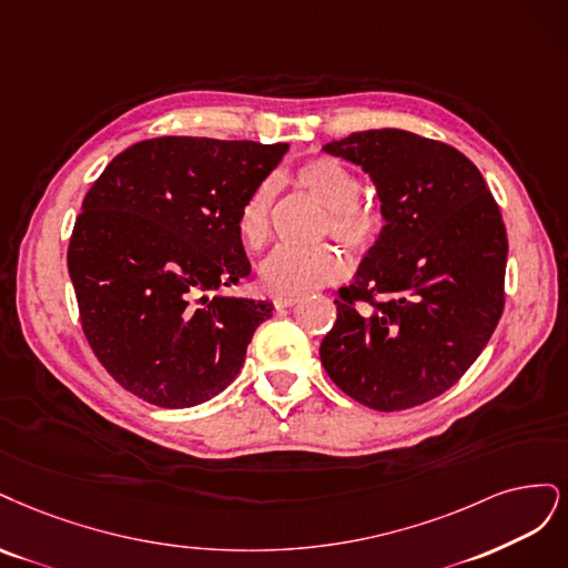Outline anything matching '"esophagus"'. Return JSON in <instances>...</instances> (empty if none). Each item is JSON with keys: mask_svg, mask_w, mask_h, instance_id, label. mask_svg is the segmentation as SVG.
Returning a JSON list of instances; mask_svg holds the SVG:
<instances>
[{"mask_svg": "<svg viewBox=\"0 0 568 568\" xmlns=\"http://www.w3.org/2000/svg\"><path fill=\"white\" fill-rule=\"evenodd\" d=\"M297 302L300 297H278L273 304H276V308H287V306H295Z\"/></svg>", "mask_w": 568, "mask_h": 568, "instance_id": "34e87169", "label": "esophagus"}]
</instances>
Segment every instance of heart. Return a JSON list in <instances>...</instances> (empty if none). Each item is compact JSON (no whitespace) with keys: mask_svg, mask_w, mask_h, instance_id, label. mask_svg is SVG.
Listing matches in <instances>:
<instances>
[{"mask_svg":"<svg viewBox=\"0 0 568 568\" xmlns=\"http://www.w3.org/2000/svg\"><path fill=\"white\" fill-rule=\"evenodd\" d=\"M292 181L325 207L323 231L333 233L346 247L365 252L379 243L387 226L382 205L358 195V179L337 158L318 155L302 162ZM273 186L268 181L254 186L235 216V233L250 252H260L271 241ZM346 262L333 245L281 247L260 268V283L276 297H302L323 285L339 281Z\"/></svg>","mask_w":568,"mask_h":568,"instance_id":"1","label":"heart"}]
</instances>
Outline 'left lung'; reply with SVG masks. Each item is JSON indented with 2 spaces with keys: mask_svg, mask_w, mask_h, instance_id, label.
<instances>
[{
  "mask_svg": "<svg viewBox=\"0 0 568 568\" xmlns=\"http://www.w3.org/2000/svg\"><path fill=\"white\" fill-rule=\"evenodd\" d=\"M325 153L371 174L387 226L321 342L337 387L375 410L442 396L479 358L505 306L507 233L474 162L448 143L368 130Z\"/></svg>",
  "mask_w": 568,
  "mask_h": 568,
  "instance_id": "obj_1",
  "label": "left lung"
}]
</instances>
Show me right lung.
Returning a JSON list of instances; mask_svg holds the SVG:
<instances>
[{
  "label": "right lung",
  "instance_id": "add662e5",
  "mask_svg": "<svg viewBox=\"0 0 568 568\" xmlns=\"http://www.w3.org/2000/svg\"><path fill=\"white\" fill-rule=\"evenodd\" d=\"M287 143L160 136L115 155L68 245L82 333L122 389L160 408L224 392L273 306L207 297L250 276L235 216Z\"/></svg>",
  "mask_w": 568,
  "mask_h": 568
}]
</instances>
